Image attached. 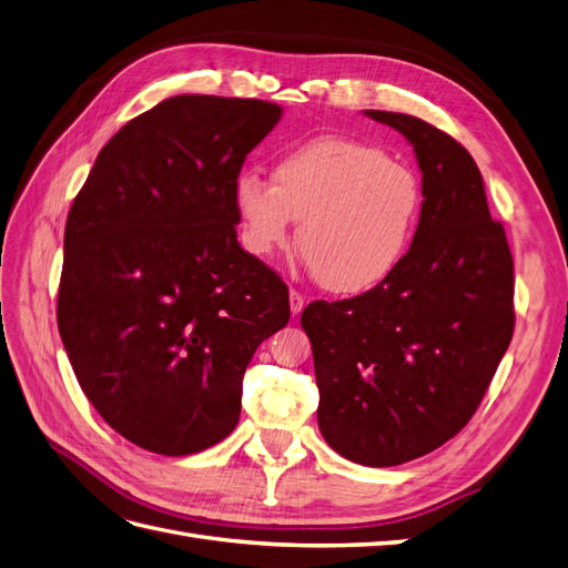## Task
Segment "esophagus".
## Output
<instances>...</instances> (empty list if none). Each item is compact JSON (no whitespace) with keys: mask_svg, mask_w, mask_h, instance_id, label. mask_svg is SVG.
<instances>
[{"mask_svg":"<svg viewBox=\"0 0 568 568\" xmlns=\"http://www.w3.org/2000/svg\"><path fill=\"white\" fill-rule=\"evenodd\" d=\"M288 303H291V313H294V315H301V313H303V307H305V298H303L301 291L291 288V291H288Z\"/></svg>","mask_w":568,"mask_h":568,"instance_id":"1","label":"esophagus"}]
</instances>
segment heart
<instances>
[{
	"instance_id": "b5f03b06",
	"label": "heart",
	"mask_w": 568,
	"mask_h": 568,
	"mask_svg": "<svg viewBox=\"0 0 568 568\" xmlns=\"http://www.w3.org/2000/svg\"><path fill=\"white\" fill-rule=\"evenodd\" d=\"M242 244L270 257L301 220L298 248L322 288L359 296L386 284L415 244L424 192L415 170L374 144L322 134L277 159L272 182L242 173L232 189Z\"/></svg>"
}]
</instances>
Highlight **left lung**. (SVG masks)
Wrapping results in <instances>:
<instances>
[{"mask_svg":"<svg viewBox=\"0 0 568 568\" xmlns=\"http://www.w3.org/2000/svg\"><path fill=\"white\" fill-rule=\"evenodd\" d=\"M365 115L415 149L424 192L415 244L386 284L315 301L301 324L324 440L365 467H395L440 448L484 400L514 332V263L467 149L415 115Z\"/></svg>","mask_w":568,"mask_h":568,"instance_id":"8db88e82","label":"left lung"}]
</instances>
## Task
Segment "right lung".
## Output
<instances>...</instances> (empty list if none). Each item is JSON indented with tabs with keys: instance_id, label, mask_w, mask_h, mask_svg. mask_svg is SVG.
Returning <instances> with one entry per match:
<instances>
[{
	"instance_id": "obj_1",
	"label": "right lung",
	"mask_w": 568,
	"mask_h": 568,
	"mask_svg": "<svg viewBox=\"0 0 568 568\" xmlns=\"http://www.w3.org/2000/svg\"><path fill=\"white\" fill-rule=\"evenodd\" d=\"M280 118L261 99L170 97L111 136L68 213L63 348L94 409L144 450L227 438L255 348L288 322V288L239 246L232 201Z\"/></svg>"
}]
</instances>
